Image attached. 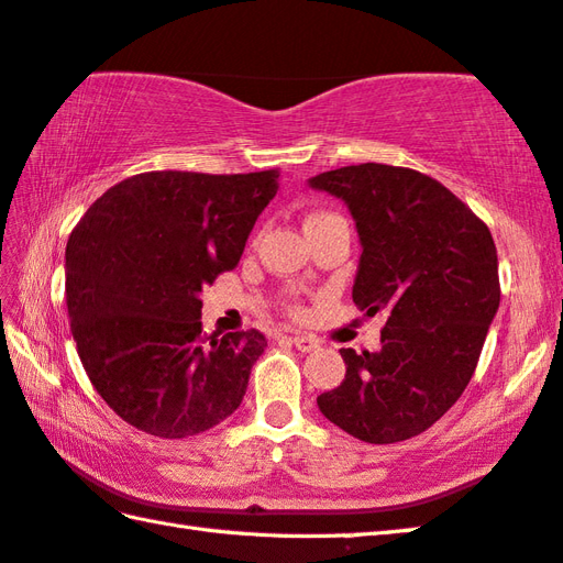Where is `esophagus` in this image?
<instances>
[{"mask_svg": "<svg viewBox=\"0 0 563 563\" xmlns=\"http://www.w3.org/2000/svg\"><path fill=\"white\" fill-rule=\"evenodd\" d=\"M290 340L300 352H314L317 346H320V340H317V336H312V334H292Z\"/></svg>", "mask_w": 563, "mask_h": 563, "instance_id": "34e87169", "label": "esophagus"}]
</instances>
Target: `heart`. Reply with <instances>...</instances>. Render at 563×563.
Returning a JSON list of instances; mask_svg holds the SVG:
<instances>
[{
  "instance_id": "obj_1",
  "label": "heart",
  "mask_w": 563,
  "mask_h": 563,
  "mask_svg": "<svg viewBox=\"0 0 563 563\" xmlns=\"http://www.w3.org/2000/svg\"><path fill=\"white\" fill-rule=\"evenodd\" d=\"M312 217H320V213H310V217H308V219H312Z\"/></svg>"
}]
</instances>
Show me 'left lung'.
Returning a JSON list of instances; mask_svg holds the SVG:
<instances>
[{"mask_svg": "<svg viewBox=\"0 0 563 563\" xmlns=\"http://www.w3.org/2000/svg\"><path fill=\"white\" fill-rule=\"evenodd\" d=\"M350 209L362 258L352 300L388 312L376 352L340 350L344 382L317 396L327 421L364 443L431 428L475 374L499 308L493 233L441 181L391 165L308 179Z\"/></svg>", "mask_w": 563, "mask_h": 563, "instance_id": "obj_1", "label": "left lung"}]
</instances>
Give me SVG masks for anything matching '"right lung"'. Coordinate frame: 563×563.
Masks as SVG:
<instances>
[{"label":"right lung","mask_w":563,"mask_h":563,"mask_svg":"<svg viewBox=\"0 0 563 563\" xmlns=\"http://www.w3.org/2000/svg\"><path fill=\"white\" fill-rule=\"evenodd\" d=\"M278 172H145L110 187L66 246L70 332L90 384L157 438L209 431L243 401L258 330L201 334V288L236 268Z\"/></svg>","instance_id":"obj_1"}]
</instances>
